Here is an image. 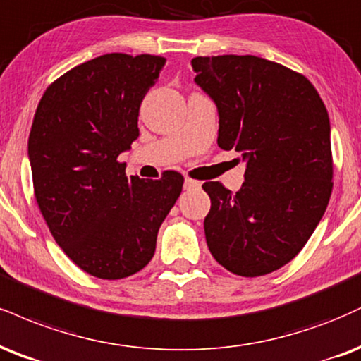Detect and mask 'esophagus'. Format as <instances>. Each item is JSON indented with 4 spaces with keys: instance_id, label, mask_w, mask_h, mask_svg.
Returning a JSON list of instances; mask_svg holds the SVG:
<instances>
[{
    "instance_id": "obj_1",
    "label": "esophagus",
    "mask_w": 361,
    "mask_h": 361,
    "mask_svg": "<svg viewBox=\"0 0 361 361\" xmlns=\"http://www.w3.org/2000/svg\"><path fill=\"white\" fill-rule=\"evenodd\" d=\"M202 186V183L200 181H195V180H190V178H186L185 180V190H197Z\"/></svg>"
}]
</instances>
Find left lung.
Here are the masks:
<instances>
[{"mask_svg":"<svg viewBox=\"0 0 361 361\" xmlns=\"http://www.w3.org/2000/svg\"><path fill=\"white\" fill-rule=\"evenodd\" d=\"M192 67L219 112L216 142L245 163L237 193L203 185L212 202L207 245L233 274H269L296 257L328 207V111L305 75L260 56H197Z\"/></svg>","mask_w":361,"mask_h":361,"instance_id":"1","label":"left lung"}]
</instances>
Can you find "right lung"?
<instances>
[{
	"instance_id": "obj_1",
	"label": "right lung",
	"mask_w": 361,
	"mask_h": 361,
	"mask_svg": "<svg viewBox=\"0 0 361 361\" xmlns=\"http://www.w3.org/2000/svg\"><path fill=\"white\" fill-rule=\"evenodd\" d=\"M166 59L107 54L77 65L43 94L28 137L35 198L55 242L87 274L123 279L153 259L183 176H126L121 153L139 136L142 99Z\"/></svg>"
}]
</instances>
